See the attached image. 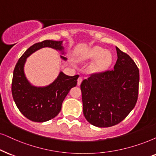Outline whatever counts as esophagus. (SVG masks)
I'll return each mask as SVG.
<instances>
[{
    "instance_id": "1",
    "label": "esophagus",
    "mask_w": 156,
    "mask_h": 156,
    "mask_svg": "<svg viewBox=\"0 0 156 156\" xmlns=\"http://www.w3.org/2000/svg\"><path fill=\"white\" fill-rule=\"evenodd\" d=\"M82 81H83V78H81V77H79V78H78V83H78V86H80V83H82Z\"/></svg>"
}]
</instances>
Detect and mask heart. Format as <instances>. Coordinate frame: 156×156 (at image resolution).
Wrapping results in <instances>:
<instances>
[{"label": "heart", "instance_id": "b5f03b06", "mask_svg": "<svg viewBox=\"0 0 156 156\" xmlns=\"http://www.w3.org/2000/svg\"><path fill=\"white\" fill-rule=\"evenodd\" d=\"M78 61L93 60L88 68L90 73H98L106 70L111 66L113 57L112 53L106 51L104 48L98 46H94L86 49L77 56Z\"/></svg>", "mask_w": 156, "mask_h": 156}]
</instances>
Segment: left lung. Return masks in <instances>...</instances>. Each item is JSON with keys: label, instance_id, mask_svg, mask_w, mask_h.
<instances>
[{"label": "left lung", "instance_id": "obj_1", "mask_svg": "<svg viewBox=\"0 0 156 156\" xmlns=\"http://www.w3.org/2000/svg\"><path fill=\"white\" fill-rule=\"evenodd\" d=\"M116 50L113 70L90 75L80 85L84 117L98 127L119 124L134 109L138 96V68L127 54Z\"/></svg>", "mask_w": 156, "mask_h": 156}]
</instances>
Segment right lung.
Returning a JSON list of instances; mask_svg holds the SVG:
<instances>
[{
  "label": "right lung",
  "instance_id": "1",
  "mask_svg": "<svg viewBox=\"0 0 156 156\" xmlns=\"http://www.w3.org/2000/svg\"><path fill=\"white\" fill-rule=\"evenodd\" d=\"M62 42L47 39L36 43L23 53L16 65L11 86L13 98L21 113L31 121L44 122L56 117L70 88L77 85L78 75L69 76L62 71L54 81L45 86H34L26 77L24 65L28 57L44 47L52 48L65 55ZM60 58L67 60L64 56L60 55Z\"/></svg>",
  "mask_w": 156,
  "mask_h": 156
}]
</instances>
